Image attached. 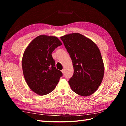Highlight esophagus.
Returning a JSON list of instances; mask_svg holds the SVG:
<instances>
[{
  "mask_svg": "<svg viewBox=\"0 0 126 126\" xmlns=\"http://www.w3.org/2000/svg\"><path fill=\"white\" fill-rule=\"evenodd\" d=\"M64 71H65V70H64V69H63L62 70V72L63 74H64Z\"/></svg>",
  "mask_w": 126,
  "mask_h": 126,
  "instance_id": "1",
  "label": "esophagus"
}]
</instances>
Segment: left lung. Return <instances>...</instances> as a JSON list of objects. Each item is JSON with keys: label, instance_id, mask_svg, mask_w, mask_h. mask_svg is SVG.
Listing matches in <instances>:
<instances>
[{"label": "left lung", "instance_id": "left-lung-1", "mask_svg": "<svg viewBox=\"0 0 126 126\" xmlns=\"http://www.w3.org/2000/svg\"><path fill=\"white\" fill-rule=\"evenodd\" d=\"M70 56L74 75L68 81L72 91L81 96L93 94L101 84L105 67L99 49L93 41L80 33L60 37Z\"/></svg>", "mask_w": 126, "mask_h": 126}]
</instances>
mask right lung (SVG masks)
Here are the masks:
<instances>
[{
    "label": "right lung",
    "instance_id": "1",
    "mask_svg": "<svg viewBox=\"0 0 126 126\" xmlns=\"http://www.w3.org/2000/svg\"><path fill=\"white\" fill-rule=\"evenodd\" d=\"M62 45L57 37L43 35L33 39L25 49L22 59L24 76L30 89L37 94L51 93L63 76L51 55Z\"/></svg>",
    "mask_w": 126,
    "mask_h": 126
}]
</instances>
